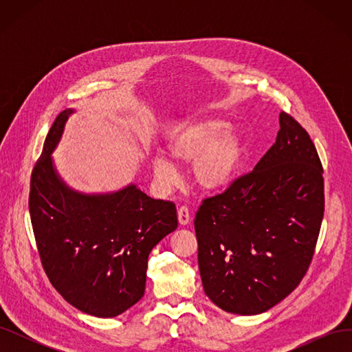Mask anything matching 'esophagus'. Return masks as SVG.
Wrapping results in <instances>:
<instances>
[{
  "label": "esophagus",
  "mask_w": 352,
  "mask_h": 352,
  "mask_svg": "<svg viewBox=\"0 0 352 352\" xmlns=\"http://www.w3.org/2000/svg\"><path fill=\"white\" fill-rule=\"evenodd\" d=\"M177 219H179V223L180 226H188L190 225V212L188 210V207L182 206L179 210H177Z\"/></svg>",
  "instance_id": "obj_1"
}]
</instances>
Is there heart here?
Instances as JSON below:
<instances>
[{"instance_id": "b5f03b06", "label": "heart", "mask_w": 352, "mask_h": 352, "mask_svg": "<svg viewBox=\"0 0 352 352\" xmlns=\"http://www.w3.org/2000/svg\"><path fill=\"white\" fill-rule=\"evenodd\" d=\"M229 124L214 117L190 119L177 126L170 135L167 153L175 162L194 163L192 175L199 188L219 192L229 188L241 173L243 166L245 136L238 129L228 131ZM155 182L163 189L173 186L177 170L163 155L151 162Z\"/></svg>"}]
</instances>
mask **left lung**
<instances>
[{"label": "left lung", "mask_w": 352, "mask_h": 352, "mask_svg": "<svg viewBox=\"0 0 352 352\" xmlns=\"http://www.w3.org/2000/svg\"><path fill=\"white\" fill-rule=\"evenodd\" d=\"M280 131L250 175L202 201L195 216L206 295L254 316L289 295L311 263L324 212L323 167L310 135L280 113Z\"/></svg>", "instance_id": "1"}]
</instances>
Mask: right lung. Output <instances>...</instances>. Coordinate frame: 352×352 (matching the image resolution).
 Listing matches in <instances>:
<instances>
[{"mask_svg":"<svg viewBox=\"0 0 352 352\" xmlns=\"http://www.w3.org/2000/svg\"><path fill=\"white\" fill-rule=\"evenodd\" d=\"M74 111H61L45 138L30 177V221L57 292L78 310L109 318L144 296L148 255L176 230V206L148 197L135 184L107 194L70 188L52 153Z\"/></svg>","mask_w":352,"mask_h":352,"instance_id":"add662e5","label":"right lung"}]
</instances>
